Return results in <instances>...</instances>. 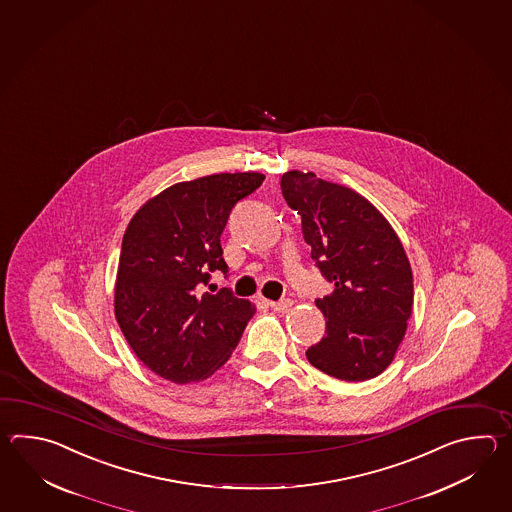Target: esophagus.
I'll return each mask as SVG.
<instances>
[{"label": "esophagus", "instance_id": "34e87169", "mask_svg": "<svg viewBox=\"0 0 512 512\" xmlns=\"http://www.w3.org/2000/svg\"><path fill=\"white\" fill-rule=\"evenodd\" d=\"M293 300L291 298H283L280 302H269L271 309H274L276 313H287L291 307H293Z\"/></svg>", "mask_w": 512, "mask_h": 512}]
</instances>
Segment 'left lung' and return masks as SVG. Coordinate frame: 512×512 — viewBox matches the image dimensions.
<instances>
[{"instance_id": "obj_1", "label": "left lung", "mask_w": 512, "mask_h": 512, "mask_svg": "<svg viewBox=\"0 0 512 512\" xmlns=\"http://www.w3.org/2000/svg\"><path fill=\"white\" fill-rule=\"evenodd\" d=\"M287 205L302 216L316 267L335 291L315 300L326 335L305 351L327 375L362 382L392 364L414 305V276L388 219L348 186L313 172L282 175Z\"/></svg>"}]
</instances>
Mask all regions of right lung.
Wrapping results in <instances>:
<instances>
[{"mask_svg":"<svg viewBox=\"0 0 512 512\" xmlns=\"http://www.w3.org/2000/svg\"><path fill=\"white\" fill-rule=\"evenodd\" d=\"M258 172L177 183L148 199L122 238L115 316L146 368L175 384L203 381L238 346L256 307L229 289L203 293L227 274L221 232L230 210L263 183Z\"/></svg>","mask_w":512,"mask_h":512,"instance_id":"1","label":"right lung"}]
</instances>
